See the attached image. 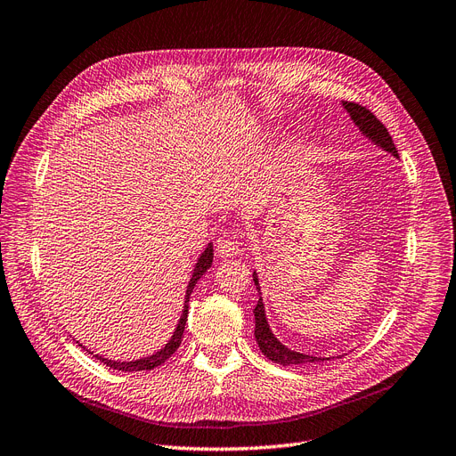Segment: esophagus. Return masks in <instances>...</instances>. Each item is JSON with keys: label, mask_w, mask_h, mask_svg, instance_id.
Here are the masks:
<instances>
[{"label": "esophagus", "mask_w": 456, "mask_h": 456, "mask_svg": "<svg viewBox=\"0 0 456 456\" xmlns=\"http://www.w3.org/2000/svg\"><path fill=\"white\" fill-rule=\"evenodd\" d=\"M216 249L222 257H237V256H240V251H242L240 244L234 240L232 237H229V234H222V237L217 239Z\"/></svg>", "instance_id": "obj_1"}]
</instances>
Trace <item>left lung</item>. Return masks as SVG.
<instances>
[{
    "instance_id": "obj_1",
    "label": "left lung",
    "mask_w": 456,
    "mask_h": 456,
    "mask_svg": "<svg viewBox=\"0 0 456 456\" xmlns=\"http://www.w3.org/2000/svg\"><path fill=\"white\" fill-rule=\"evenodd\" d=\"M342 107L347 110V114L351 116L353 124H355L364 137L368 141H372L376 146H379L381 150L389 151L391 156L398 158V150L393 142V137L387 131V127L378 120V118L370 112L366 107L351 103V101H342ZM254 281L256 288L259 291V300L257 306L254 310L256 315V340L259 344V349L265 353V355L283 366H291V364H308V362H322V361H330V357H314V355H306V353L300 351H293L288 346H283L268 325V319L265 314V305H263V297H261V288H259V278L257 273L254 271Z\"/></svg>"
}]
</instances>
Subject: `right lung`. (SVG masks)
<instances>
[{
    "mask_svg": "<svg viewBox=\"0 0 456 456\" xmlns=\"http://www.w3.org/2000/svg\"><path fill=\"white\" fill-rule=\"evenodd\" d=\"M212 259H214V248H212V242L205 248V251L199 256L197 263H195V268L191 273V280L188 283V288H185V298H183V310H182V315H180V322L171 336V340H168L159 351L151 353V355L148 357H141V359H134V361H112V359H107V357H99L95 355L97 361H101L103 364L110 366L112 370H122V372H142V370H154L156 366H161L168 357H173V353L180 347V342L183 338V329H185V322H188V308H190V295L195 288V283L200 280V276L205 274L210 265H212ZM84 347V346H82ZM86 349V347H84ZM88 353H94L90 349H86Z\"/></svg>",
    "mask_w": 456,
    "mask_h": 456,
    "instance_id": "right-lung-1",
    "label": "right lung"
}]
</instances>
